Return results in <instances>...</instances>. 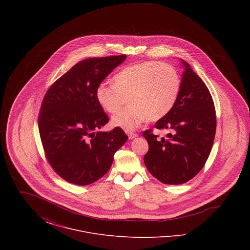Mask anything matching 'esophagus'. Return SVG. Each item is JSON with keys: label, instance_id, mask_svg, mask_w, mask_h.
I'll return each instance as SVG.
<instances>
[{"label": "esophagus", "instance_id": "esophagus-1", "mask_svg": "<svg viewBox=\"0 0 250 250\" xmlns=\"http://www.w3.org/2000/svg\"><path fill=\"white\" fill-rule=\"evenodd\" d=\"M127 133V136H128V138L130 139V140H133V139H135L136 137H138V135L136 134V133H134V132H126Z\"/></svg>", "mask_w": 250, "mask_h": 250}]
</instances>
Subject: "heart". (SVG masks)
I'll return each instance as SVG.
<instances>
[{
    "mask_svg": "<svg viewBox=\"0 0 250 250\" xmlns=\"http://www.w3.org/2000/svg\"><path fill=\"white\" fill-rule=\"evenodd\" d=\"M180 88L181 80L173 66L145 62L118 72L113 83L98 84L95 98L108 113L116 112L127 98L129 106L112 116L111 125L131 131L148 120L165 117L174 107Z\"/></svg>",
    "mask_w": 250,
    "mask_h": 250,
    "instance_id": "obj_1",
    "label": "heart"
}]
</instances>
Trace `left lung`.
Segmentation results:
<instances>
[{"label":"left lung","instance_id":"1","mask_svg":"<svg viewBox=\"0 0 250 250\" xmlns=\"http://www.w3.org/2000/svg\"><path fill=\"white\" fill-rule=\"evenodd\" d=\"M184 72L177 101L155 128L169 131L158 138L152 130L143 136L149 144L144 164L149 172L166 185H180L202 169L214 143L216 120L212 95L202 79L181 59Z\"/></svg>","mask_w":250,"mask_h":250}]
</instances>
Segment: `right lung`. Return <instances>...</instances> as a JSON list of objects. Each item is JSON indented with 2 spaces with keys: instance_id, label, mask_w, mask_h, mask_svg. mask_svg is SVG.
<instances>
[{
  "instance_id": "obj_1",
  "label": "right lung",
  "mask_w": 250,
  "mask_h": 250,
  "mask_svg": "<svg viewBox=\"0 0 250 250\" xmlns=\"http://www.w3.org/2000/svg\"><path fill=\"white\" fill-rule=\"evenodd\" d=\"M125 59L83 60L52 84L43 99L38 117L41 142L50 166L68 183L87 186L101 178L128 140L120 127L98 131L108 118L95 98L97 85Z\"/></svg>"
}]
</instances>
